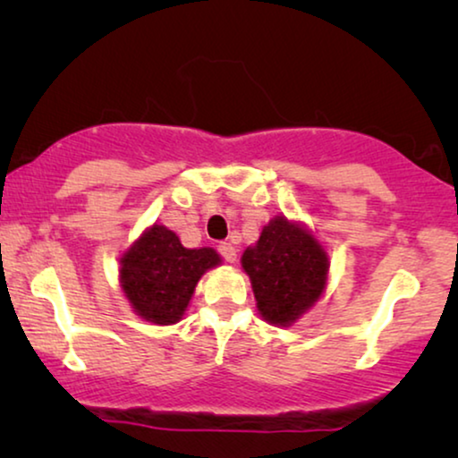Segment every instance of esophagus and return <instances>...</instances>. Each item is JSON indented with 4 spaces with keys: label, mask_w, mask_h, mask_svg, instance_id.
<instances>
[{
    "label": "esophagus",
    "mask_w": 458,
    "mask_h": 458,
    "mask_svg": "<svg viewBox=\"0 0 458 458\" xmlns=\"http://www.w3.org/2000/svg\"><path fill=\"white\" fill-rule=\"evenodd\" d=\"M218 252H221V256L227 262H231V265H233V262L237 260V248L233 246V243H229V242H223L221 246H218Z\"/></svg>",
    "instance_id": "obj_1"
}]
</instances>
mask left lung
<instances>
[{
	"label": "left lung",
	"instance_id": "1",
	"mask_svg": "<svg viewBox=\"0 0 458 458\" xmlns=\"http://www.w3.org/2000/svg\"><path fill=\"white\" fill-rule=\"evenodd\" d=\"M256 309L268 325L290 327L323 298L329 281V254L304 223L273 216L259 242L242 254Z\"/></svg>",
	"mask_w": 458,
	"mask_h": 458
}]
</instances>
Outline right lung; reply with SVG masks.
<instances>
[{"instance_id": "add662e5", "label": "right lung", "mask_w": 458, "mask_h": 458, "mask_svg": "<svg viewBox=\"0 0 458 458\" xmlns=\"http://www.w3.org/2000/svg\"><path fill=\"white\" fill-rule=\"evenodd\" d=\"M118 262V284L135 315L154 325H174L183 318L202 275L223 259L215 248H185L174 231L154 223Z\"/></svg>"}]
</instances>
